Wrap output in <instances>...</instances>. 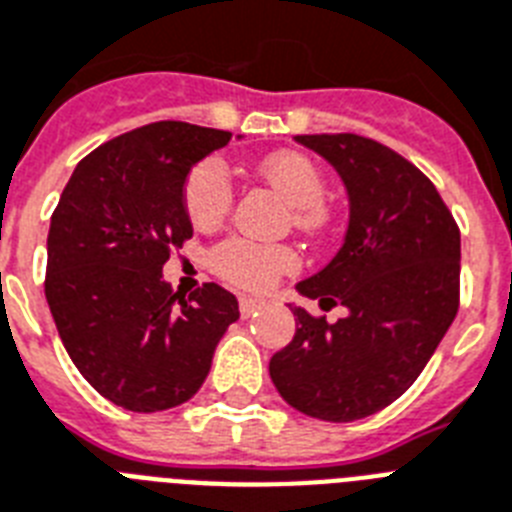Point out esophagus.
Here are the masks:
<instances>
[{"mask_svg":"<svg viewBox=\"0 0 512 512\" xmlns=\"http://www.w3.org/2000/svg\"><path fill=\"white\" fill-rule=\"evenodd\" d=\"M263 299H252V297H242L239 299V313L244 315V318H249V315H255L257 310H263Z\"/></svg>","mask_w":512,"mask_h":512,"instance_id":"obj_1","label":"esophagus"}]
</instances>
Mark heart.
<instances>
[{
  "label": "heart",
  "instance_id": "obj_1",
  "mask_svg": "<svg viewBox=\"0 0 512 512\" xmlns=\"http://www.w3.org/2000/svg\"><path fill=\"white\" fill-rule=\"evenodd\" d=\"M260 173L281 197L297 207L299 226L315 228L323 220L326 178L321 168L299 152H276L260 162ZM231 178L220 160L199 162L191 170L184 186V207L197 228H213L231 210ZM213 268L231 284L244 289H265L281 273L297 265V257L284 247H263L247 239H226L213 249Z\"/></svg>",
  "mask_w": 512,
  "mask_h": 512
}]
</instances>
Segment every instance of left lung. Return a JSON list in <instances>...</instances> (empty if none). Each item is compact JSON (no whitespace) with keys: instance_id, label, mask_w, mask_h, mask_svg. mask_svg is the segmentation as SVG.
Instances as JSON below:
<instances>
[{"instance_id":"1","label":"left lung","mask_w":512,"mask_h":512,"mask_svg":"<svg viewBox=\"0 0 512 512\" xmlns=\"http://www.w3.org/2000/svg\"><path fill=\"white\" fill-rule=\"evenodd\" d=\"M342 178L347 234L297 292L336 323L292 302L297 334L270 357L278 394L299 413L350 423L392 405L421 376L458 315L460 231L413 162L355 134L294 136Z\"/></svg>"}]
</instances>
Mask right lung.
Listing matches in <instances>:
<instances>
[{
    "instance_id": "add662e5",
    "label": "right lung",
    "mask_w": 512,
    "mask_h": 512,
    "mask_svg": "<svg viewBox=\"0 0 512 512\" xmlns=\"http://www.w3.org/2000/svg\"><path fill=\"white\" fill-rule=\"evenodd\" d=\"M228 141L178 120L128 131L78 162L52 215L44 294L54 326L81 376L134 413L191 400L239 321L223 286L184 299L162 278L170 249L194 234L186 178Z\"/></svg>"
}]
</instances>
